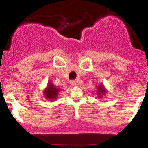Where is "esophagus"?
<instances>
[{"label":"esophagus","instance_id":"1","mask_svg":"<svg viewBox=\"0 0 148 148\" xmlns=\"http://www.w3.org/2000/svg\"><path fill=\"white\" fill-rule=\"evenodd\" d=\"M70 84H72V86H76V85H77V82H76V81H74V80H72V81H70Z\"/></svg>","mask_w":148,"mask_h":148}]
</instances>
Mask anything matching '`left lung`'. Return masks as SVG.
<instances>
[{
    "label": "left lung",
    "mask_w": 148,
    "mask_h": 148,
    "mask_svg": "<svg viewBox=\"0 0 148 148\" xmlns=\"http://www.w3.org/2000/svg\"><path fill=\"white\" fill-rule=\"evenodd\" d=\"M97 93L99 94V97L100 98L102 97V95L105 94L106 93V91H105L104 88H103V86H100L97 88Z\"/></svg>",
    "instance_id": "1"
}]
</instances>
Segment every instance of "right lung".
<instances>
[{"mask_svg": "<svg viewBox=\"0 0 148 148\" xmlns=\"http://www.w3.org/2000/svg\"><path fill=\"white\" fill-rule=\"evenodd\" d=\"M59 91H60L59 88L54 87L52 84L49 83L48 87L46 88L45 90V97L47 99H56L57 98V95Z\"/></svg>", "mask_w": 148, "mask_h": 148, "instance_id": "right-lung-1", "label": "right lung"}]
</instances>
